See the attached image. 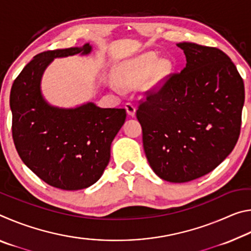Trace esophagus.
I'll return each mask as SVG.
<instances>
[{
    "label": "esophagus",
    "mask_w": 251,
    "mask_h": 251,
    "mask_svg": "<svg viewBox=\"0 0 251 251\" xmlns=\"http://www.w3.org/2000/svg\"><path fill=\"white\" fill-rule=\"evenodd\" d=\"M125 108L127 110V114H128L129 116H134L135 113H136V107L135 105L133 103H130V101H128V103L125 104Z\"/></svg>",
    "instance_id": "34e87169"
}]
</instances>
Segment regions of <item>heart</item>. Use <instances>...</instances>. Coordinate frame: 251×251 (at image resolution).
I'll list each match as a JSON object with an SVG mask.
<instances>
[{"instance_id": "obj_1", "label": "heart", "mask_w": 251, "mask_h": 251, "mask_svg": "<svg viewBox=\"0 0 251 251\" xmlns=\"http://www.w3.org/2000/svg\"><path fill=\"white\" fill-rule=\"evenodd\" d=\"M158 56L154 52H146L138 55L130 61L125 62L117 70V82H113L112 88L117 93L123 92V86L130 88L141 85L146 77L147 86H154L160 82L169 72L172 65L167 59H160L157 62ZM151 71V74L150 72ZM151 74L150 75L149 73Z\"/></svg>"}]
</instances>
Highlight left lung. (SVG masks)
<instances>
[{
	"label": "left lung",
	"instance_id": "left-lung-1",
	"mask_svg": "<svg viewBox=\"0 0 251 251\" xmlns=\"http://www.w3.org/2000/svg\"><path fill=\"white\" fill-rule=\"evenodd\" d=\"M187 64L146 91L136 117L152 171L186 182L210 173L230 154L240 135L244 79L227 54L182 42Z\"/></svg>",
	"mask_w": 251,
	"mask_h": 251
}]
</instances>
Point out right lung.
<instances>
[{"label": "right lung", "instance_id": "right-lung-1", "mask_svg": "<svg viewBox=\"0 0 251 251\" xmlns=\"http://www.w3.org/2000/svg\"><path fill=\"white\" fill-rule=\"evenodd\" d=\"M91 50L85 44L37 54L11 88L12 136L21 159L46 184L63 190L87 188L100 179L110 158V144L126 118L125 108L88 103L62 109L42 97V74L53 58Z\"/></svg>", "mask_w": 251, "mask_h": 251}]
</instances>
